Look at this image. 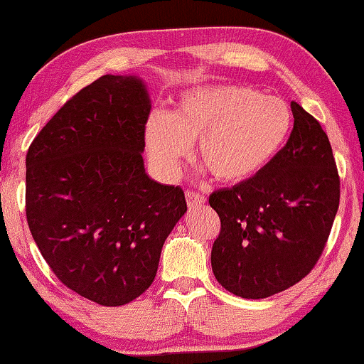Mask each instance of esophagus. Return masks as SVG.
Here are the masks:
<instances>
[{
  "label": "esophagus",
  "instance_id": "esophagus-1",
  "mask_svg": "<svg viewBox=\"0 0 364 364\" xmlns=\"http://www.w3.org/2000/svg\"><path fill=\"white\" fill-rule=\"evenodd\" d=\"M186 200L188 207H200L202 204H205V197L202 196L199 192H193V191H187L186 192Z\"/></svg>",
  "mask_w": 364,
  "mask_h": 364
}]
</instances>
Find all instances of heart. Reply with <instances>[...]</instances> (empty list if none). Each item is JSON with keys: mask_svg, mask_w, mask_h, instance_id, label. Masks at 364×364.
<instances>
[{"mask_svg": "<svg viewBox=\"0 0 364 364\" xmlns=\"http://www.w3.org/2000/svg\"><path fill=\"white\" fill-rule=\"evenodd\" d=\"M291 127V108L281 98L244 85H207L183 92L171 113H152L144 140L160 176L176 177L197 140V157L212 176L239 183L274 160Z\"/></svg>", "mask_w": 364, "mask_h": 364, "instance_id": "obj_1", "label": "heart"}]
</instances>
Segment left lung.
<instances>
[{"label": "left lung", "instance_id": "obj_1", "mask_svg": "<svg viewBox=\"0 0 364 364\" xmlns=\"http://www.w3.org/2000/svg\"><path fill=\"white\" fill-rule=\"evenodd\" d=\"M291 110L294 129L274 160L249 181L209 197L220 217L212 271L220 286L245 299L277 294L308 276L339 207L328 135L296 102Z\"/></svg>", "mask_w": 364, "mask_h": 364}]
</instances>
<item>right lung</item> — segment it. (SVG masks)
I'll use <instances>...</instances> for the list:
<instances>
[{
	"label": "right lung",
	"instance_id": "1",
	"mask_svg": "<svg viewBox=\"0 0 364 364\" xmlns=\"http://www.w3.org/2000/svg\"><path fill=\"white\" fill-rule=\"evenodd\" d=\"M150 108L140 77L103 75L55 113L26 154L33 239L65 286L102 306L149 289L187 212L181 187L145 172Z\"/></svg>",
	"mask_w": 364,
	"mask_h": 364
}]
</instances>
